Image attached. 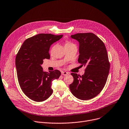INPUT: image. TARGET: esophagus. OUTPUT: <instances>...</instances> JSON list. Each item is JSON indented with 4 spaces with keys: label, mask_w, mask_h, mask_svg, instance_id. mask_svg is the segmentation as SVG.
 I'll return each mask as SVG.
<instances>
[{
    "label": "esophagus",
    "mask_w": 129,
    "mask_h": 129,
    "mask_svg": "<svg viewBox=\"0 0 129 129\" xmlns=\"http://www.w3.org/2000/svg\"><path fill=\"white\" fill-rule=\"evenodd\" d=\"M68 74H69V73H68V72H66V71H62V72H61V75H62L65 76V75H68Z\"/></svg>",
    "instance_id": "obj_1"
}]
</instances>
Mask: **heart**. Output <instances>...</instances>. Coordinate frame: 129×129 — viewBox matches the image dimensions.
Returning a JSON list of instances; mask_svg holds the SVG:
<instances>
[{"instance_id":"heart-1","label":"heart","mask_w":129,"mask_h":129,"mask_svg":"<svg viewBox=\"0 0 129 129\" xmlns=\"http://www.w3.org/2000/svg\"><path fill=\"white\" fill-rule=\"evenodd\" d=\"M72 43H71L70 42H69V41H67V42H66V45H72Z\"/></svg>"}]
</instances>
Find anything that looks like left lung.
Wrapping results in <instances>:
<instances>
[{
	"mask_svg": "<svg viewBox=\"0 0 129 129\" xmlns=\"http://www.w3.org/2000/svg\"><path fill=\"white\" fill-rule=\"evenodd\" d=\"M71 38L79 42L78 62L85 69L82 76L71 73L74 81L70 89L78 99L89 100L99 94L106 84L110 70L107 51L103 41L93 33H77Z\"/></svg>",
	"mask_w": 129,
	"mask_h": 129,
	"instance_id": "obj_1",
	"label": "left lung"
}]
</instances>
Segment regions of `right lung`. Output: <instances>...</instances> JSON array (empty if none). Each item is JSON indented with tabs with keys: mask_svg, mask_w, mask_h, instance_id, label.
Masks as SVG:
<instances>
[{
	"mask_svg": "<svg viewBox=\"0 0 129 129\" xmlns=\"http://www.w3.org/2000/svg\"><path fill=\"white\" fill-rule=\"evenodd\" d=\"M63 35L39 34L26 39L20 48L15 59L20 87L24 94L32 101L41 102L52 94V81L59 78L58 70L46 72L41 67L45 59H50L51 46Z\"/></svg>",
	"mask_w": 129,
	"mask_h": 129,
	"instance_id": "obj_1",
	"label": "right lung"
}]
</instances>
